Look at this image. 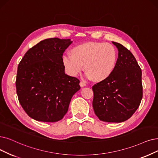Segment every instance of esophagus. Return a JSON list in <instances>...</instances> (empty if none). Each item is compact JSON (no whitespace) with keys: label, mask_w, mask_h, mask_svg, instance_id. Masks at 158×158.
<instances>
[{"label":"esophagus","mask_w":158,"mask_h":158,"mask_svg":"<svg viewBox=\"0 0 158 158\" xmlns=\"http://www.w3.org/2000/svg\"><path fill=\"white\" fill-rule=\"evenodd\" d=\"M80 87H85V86H86V84L84 82V81H80Z\"/></svg>","instance_id":"34e87169"}]
</instances>
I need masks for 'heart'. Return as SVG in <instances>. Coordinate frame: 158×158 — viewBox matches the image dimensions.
<instances>
[{"instance_id": "heart-1", "label": "heart", "mask_w": 158, "mask_h": 158, "mask_svg": "<svg viewBox=\"0 0 158 158\" xmlns=\"http://www.w3.org/2000/svg\"><path fill=\"white\" fill-rule=\"evenodd\" d=\"M73 52H65L62 58L67 73L72 77L77 76L85 64V77L101 81L109 77L116 64V51L108 43H83L75 47Z\"/></svg>"}]
</instances>
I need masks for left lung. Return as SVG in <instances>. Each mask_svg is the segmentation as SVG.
<instances>
[{"instance_id": "1", "label": "left lung", "mask_w": 158, "mask_h": 158, "mask_svg": "<svg viewBox=\"0 0 158 158\" xmlns=\"http://www.w3.org/2000/svg\"><path fill=\"white\" fill-rule=\"evenodd\" d=\"M112 43L118 49V58L109 77L93 86V107L100 121L122 123L131 117L141 103L142 72L129 50Z\"/></svg>"}]
</instances>
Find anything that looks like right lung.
I'll return each mask as SVG.
<instances>
[{"instance_id":"add662e5","label":"right lung","mask_w":158,"mask_h":158,"mask_svg":"<svg viewBox=\"0 0 158 158\" xmlns=\"http://www.w3.org/2000/svg\"><path fill=\"white\" fill-rule=\"evenodd\" d=\"M70 39L50 38L30 48L19 64L16 91L19 103L35 121L54 123L66 114L80 89L78 78L65 73L63 54Z\"/></svg>"}]
</instances>
